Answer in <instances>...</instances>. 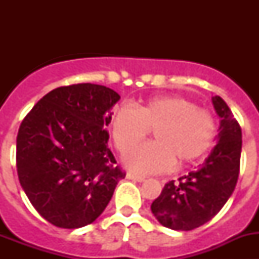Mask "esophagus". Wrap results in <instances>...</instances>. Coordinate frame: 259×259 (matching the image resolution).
Instances as JSON below:
<instances>
[{
    "instance_id": "esophagus-1",
    "label": "esophagus",
    "mask_w": 259,
    "mask_h": 259,
    "mask_svg": "<svg viewBox=\"0 0 259 259\" xmlns=\"http://www.w3.org/2000/svg\"><path fill=\"white\" fill-rule=\"evenodd\" d=\"M125 178L130 180H135V182H139V183H143L144 180H145V178L144 176H140V175H136V174H132V172H128L127 175H125Z\"/></svg>"
}]
</instances>
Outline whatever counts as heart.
<instances>
[{
  "mask_svg": "<svg viewBox=\"0 0 259 259\" xmlns=\"http://www.w3.org/2000/svg\"><path fill=\"white\" fill-rule=\"evenodd\" d=\"M154 130L155 141L124 155V163L141 174L170 170L174 162L188 163L207 152L217 125L207 110L179 96H159L139 104L120 105L110 116V132L120 153L134 149Z\"/></svg>",
  "mask_w": 259,
  "mask_h": 259,
  "instance_id": "b5f03b06",
  "label": "heart"
}]
</instances>
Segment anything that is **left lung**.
<instances>
[{
    "instance_id": "1",
    "label": "left lung",
    "mask_w": 259,
    "mask_h": 259,
    "mask_svg": "<svg viewBox=\"0 0 259 259\" xmlns=\"http://www.w3.org/2000/svg\"><path fill=\"white\" fill-rule=\"evenodd\" d=\"M221 118L217 145L196 171L171 180L153 201L152 209L163 227L191 231L200 227L221 211L235 191L240 171L241 128L223 98H211Z\"/></svg>"
}]
</instances>
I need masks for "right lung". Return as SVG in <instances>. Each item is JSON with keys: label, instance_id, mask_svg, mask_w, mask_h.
Returning a JSON list of instances; mask_svg holds the SVG:
<instances>
[{"label": "right lung", "instance_id": "right-lung-1", "mask_svg": "<svg viewBox=\"0 0 259 259\" xmlns=\"http://www.w3.org/2000/svg\"><path fill=\"white\" fill-rule=\"evenodd\" d=\"M120 96L104 85L59 87L23 119L17 170L38 214L59 228H80L102 214L125 174L107 148L114 105Z\"/></svg>", "mask_w": 259, "mask_h": 259}]
</instances>
